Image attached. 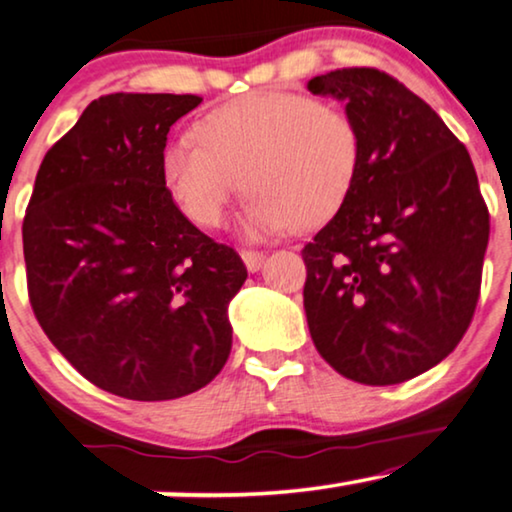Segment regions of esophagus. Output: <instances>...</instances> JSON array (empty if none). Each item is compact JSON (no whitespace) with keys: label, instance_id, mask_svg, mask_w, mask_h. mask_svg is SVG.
<instances>
[{"label":"esophagus","instance_id":"1","mask_svg":"<svg viewBox=\"0 0 512 512\" xmlns=\"http://www.w3.org/2000/svg\"><path fill=\"white\" fill-rule=\"evenodd\" d=\"M240 256H242V261H244V265H247L249 272H256L258 268H261L263 258H265L263 251H254V249H242Z\"/></svg>","mask_w":512,"mask_h":512}]
</instances>
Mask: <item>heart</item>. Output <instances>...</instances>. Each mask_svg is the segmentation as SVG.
Here are the masks:
<instances>
[{"label": "heart", "instance_id": "obj_1", "mask_svg": "<svg viewBox=\"0 0 512 512\" xmlns=\"http://www.w3.org/2000/svg\"><path fill=\"white\" fill-rule=\"evenodd\" d=\"M198 133L164 150L170 194L196 224L217 226L247 182L254 194L244 205L242 231L254 240L325 224L360 175L355 117L309 94H251L205 115Z\"/></svg>", "mask_w": 512, "mask_h": 512}]
</instances>
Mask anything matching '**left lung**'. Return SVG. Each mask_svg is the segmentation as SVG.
Returning <instances> with one entry per match:
<instances>
[{"label": "left lung", "mask_w": 512, "mask_h": 512, "mask_svg": "<svg viewBox=\"0 0 512 512\" xmlns=\"http://www.w3.org/2000/svg\"><path fill=\"white\" fill-rule=\"evenodd\" d=\"M362 133L358 182L305 244V311L323 360L365 385L409 381L455 351L478 305L490 212L466 147L369 66L309 80Z\"/></svg>", "instance_id": "obj_1"}]
</instances>
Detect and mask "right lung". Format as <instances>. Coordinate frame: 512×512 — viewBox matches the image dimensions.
Masks as SVG:
<instances>
[{
	"label": "right lung",
	"instance_id": "1",
	"mask_svg": "<svg viewBox=\"0 0 512 512\" xmlns=\"http://www.w3.org/2000/svg\"><path fill=\"white\" fill-rule=\"evenodd\" d=\"M196 94H106L46 152L22 221L34 316L96 388L136 402L201 390L233 344L247 268L166 187L168 131Z\"/></svg>",
	"mask_w": 512,
	"mask_h": 512
}]
</instances>
